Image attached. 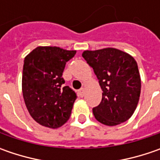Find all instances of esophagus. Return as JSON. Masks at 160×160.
<instances>
[{
  "label": "esophagus",
  "mask_w": 160,
  "mask_h": 160,
  "mask_svg": "<svg viewBox=\"0 0 160 160\" xmlns=\"http://www.w3.org/2000/svg\"><path fill=\"white\" fill-rule=\"evenodd\" d=\"M84 92H85V90L84 88H81V89L78 91V93L80 96H83L84 95Z\"/></svg>",
  "instance_id": "34e87169"
}]
</instances>
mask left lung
Returning <instances> with one entry per match:
<instances>
[{
    "instance_id": "1",
    "label": "left lung",
    "mask_w": 160,
    "mask_h": 160,
    "mask_svg": "<svg viewBox=\"0 0 160 160\" xmlns=\"http://www.w3.org/2000/svg\"><path fill=\"white\" fill-rule=\"evenodd\" d=\"M99 79L102 99L92 108L95 118L106 126L119 125L134 112L141 93V77L135 59L115 48L84 51L82 54Z\"/></svg>"
}]
</instances>
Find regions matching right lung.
<instances>
[{
  "mask_svg": "<svg viewBox=\"0 0 160 160\" xmlns=\"http://www.w3.org/2000/svg\"><path fill=\"white\" fill-rule=\"evenodd\" d=\"M76 51L39 46L25 58L22 75L23 97L31 117L40 125L58 128L69 119L76 92L64 86L62 73Z\"/></svg>",
  "mask_w": 160,
  "mask_h": 160,
  "instance_id": "1",
  "label": "right lung"
}]
</instances>
